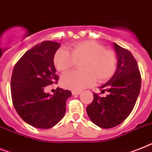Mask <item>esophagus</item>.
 <instances>
[{"mask_svg": "<svg viewBox=\"0 0 152 152\" xmlns=\"http://www.w3.org/2000/svg\"><path fill=\"white\" fill-rule=\"evenodd\" d=\"M80 94H81V91H72V94L73 95H79Z\"/></svg>", "mask_w": 152, "mask_h": 152, "instance_id": "1", "label": "esophagus"}]
</instances>
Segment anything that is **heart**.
<instances>
[{"mask_svg":"<svg viewBox=\"0 0 152 152\" xmlns=\"http://www.w3.org/2000/svg\"><path fill=\"white\" fill-rule=\"evenodd\" d=\"M71 53L63 48L58 49L54 54V64L61 73L67 72L83 61V71H71L61 77L64 88L73 91H81L92 86L98 78L103 82L114 75L116 68V57L111 50L94 41H83L75 43L71 47Z\"/></svg>","mask_w":152,"mask_h":152,"instance_id":"1","label":"heart"}]
</instances>
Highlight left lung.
I'll list each match as a JSON object with an SVG mask.
<instances>
[{
    "mask_svg": "<svg viewBox=\"0 0 152 152\" xmlns=\"http://www.w3.org/2000/svg\"><path fill=\"white\" fill-rule=\"evenodd\" d=\"M117 54V68L109 81L99 87L106 97L94 94L87 107L92 122L102 128H111L122 123L130 115L138 99L141 78L135 58L129 50L113 43Z\"/></svg>",
    "mask_w": 152,
    "mask_h": 152,
    "instance_id": "8db88e82",
    "label": "left lung"
}]
</instances>
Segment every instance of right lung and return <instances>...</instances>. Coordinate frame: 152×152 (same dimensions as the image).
Returning a JSON list of instances; mask_svg holds the SVG:
<instances>
[{"instance_id": "add662e5", "label": "right lung", "mask_w": 152, "mask_h": 152, "mask_svg": "<svg viewBox=\"0 0 152 152\" xmlns=\"http://www.w3.org/2000/svg\"><path fill=\"white\" fill-rule=\"evenodd\" d=\"M61 44L46 41L28 50L13 70L11 92L14 107L26 123L37 128H52L62 119L68 90L57 88L54 94L45 92L58 80L54 56Z\"/></svg>"}]
</instances>
